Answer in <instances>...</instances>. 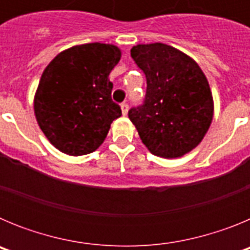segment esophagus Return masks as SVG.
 Segmentation results:
<instances>
[{
  "label": "esophagus",
  "mask_w": 250,
  "mask_h": 250,
  "mask_svg": "<svg viewBox=\"0 0 250 250\" xmlns=\"http://www.w3.org/2000/svg\"><path fill=\"white\" fill-rule=\"evenodd\" d=\"M120 107H121V112H123V115H126L127 110H129V105H127V104H121Z\"/></svg>",
  "instance_id": "esophagus-1"
}]
</instances>
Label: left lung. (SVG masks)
I'll use <instances>...</instances> for the list:
<instances>
[{"instance_id": "left-lung-1", "label": "left lung", "mask_w": 250, "mask_h": 250, "mask_svg": "<svg viewBox=\"0 0 250 250\" xmlns=\"http://www.w3.org/2000/svg\"><path fill=\"white\" fill-rule=\"evenodd\" d=\"M131 57L146 77L144 104L129 111L151 154L182 158L202 143L214 116L210 86L195 60L165 43H141Z\"/></svg>"}]
</instances>
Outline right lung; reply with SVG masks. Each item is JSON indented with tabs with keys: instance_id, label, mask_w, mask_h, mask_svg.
Here are the masks:
<instances>
[{
	"instance_id": "right-lung-1",
	"label": "right lung",
	"mask_w": 250,
	"mask_h": 250,
	"mask_svg": "<svg viewBox=\"0 0 250 250\" xmlns=\"http://www.w3.org/2000/svg\"><path fill=\"white\" fill-rule=\"evenodd\" d=\"M121 59L111 43H83L61 51L43 70L35 92L40 129L57 150L71 156L95 151L121 109L111 99L109 75Z\"/></svg>"
}]
</instances>
